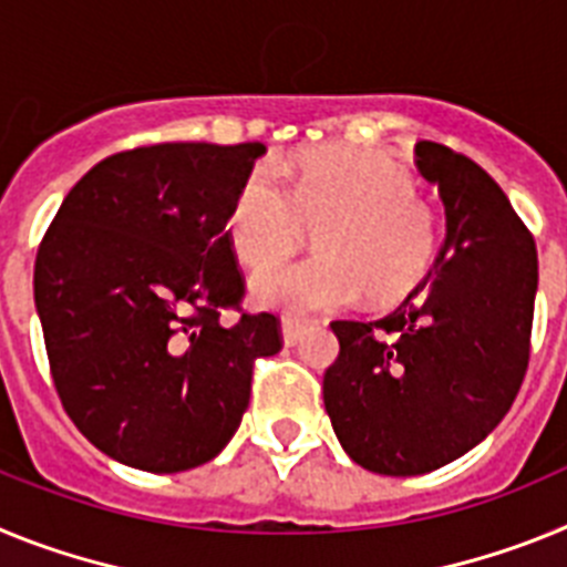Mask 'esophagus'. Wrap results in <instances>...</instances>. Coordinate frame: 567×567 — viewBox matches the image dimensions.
Returning <instances> with one entry per match:
<instances>
[{
	"label": "esophagus",
	"instance_id": "34e87169",
	"mask_svg": "<svg viewBox=\"0 0 567 567\" xmlns=\"http://www.w3.org/2000/svg\"><path fill=\"white\" fill-rule=\"evenodd\" d=\"M280 332H284V343L295 346V343H300V338H303V332H307V323L298 318H284V323H280Z\"/></svg>",
	"mask_w": 567,
	"mask_h": 567
}]
</instances>
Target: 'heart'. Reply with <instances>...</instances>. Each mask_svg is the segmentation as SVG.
Listing matches in <instances>:
<instances>
[{"instance_id": "b5f03b06", "label": "heart", "mask_w": 567, "mask_h": 567, "mask_svg": "<svg viewBox=\"0 0 567 567\" xmlns=\"http://www.w3.org/2000/svg\"><path fill=\"white\" fill-rule=\"evenodd\" d=\"M318 227L320 255L269 267L252 278L260 303L340 309L365 292L398 303L432 272L443 227L414 193L409 169L380 150L323 147L278 167H252L227 213V238L247 267L287 258Z\"/></svg>"}]
</instances>
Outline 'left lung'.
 Segmentation results:
<instances>
[{
	"instance_id": "obj_1",
	"label": "left lung",
	"mask_w": 567,
	"mask_h": 567,
	"mask_svg": "<svg viewBox=\"0 0 567 567\" xmlns=\"http://www.w3.org/2000/svg\"><path fill=\"white\" fill-rule=\"evenodd\" d=\"M445 204L434 269L392 315L332 320L340 354L323 403L363 468L414 477L483 443L523 385L537 298V244L497 182L463 153L417 142Z\"/></svg>"
}]
</instances>
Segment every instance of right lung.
<instances>
[{"label": "right lung", "instance_id": "add662e5", "mask_svg": "<svg viewBox=\"0 0 567 567\" xmlns=\"http://www.w3.org/2000/svg\"><path fill=\"white\" fill-rule=\"evenodd\" d=\"M258 142H167L115 153L82 175L33 267L50 374L99 452L175 474L221 454L278 354L280 320L241 312L227 213Z\"/></svg>", "mask_w": 567, "mask_h": 567}]
</instances>
